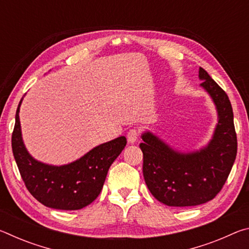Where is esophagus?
I'll list each match as a JSON object with an SVG mask.
<instances>
[{"label":"esophagus","instance_id":"esophagus-1","mask_svg":"<svg viewBox=\"0 0 249 249\" xmlns=\"http://www.w3.org/2000/svg\"><path fill=\"white\" fill-rule=\"evenodd\" d=\"M138 136H140V130L137 128H130L127 133V141L130 144H134L137 141Z\"/></svg>","mask_w":249,"mask_h":249}]
</instances>
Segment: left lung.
<instances>
[{
  "label": "left lung",
  "instance_id": "left-lung-1",
  "mask_svg": "<svg viewBox=\"0 0 249 249\" xmlns=\"http://www.w3.org/2000/svg\"><path fill=\"white\" fill-rule=\"evenodd\" d=\"M199 78L200 86L217 111V124L208 145L200 150L181 153L153 133L142 135L145 182L151 195L168 206H195L214 199L229 178L237 154L229 96L201 67Z\"/></svg>",
  "mask_w": 249,
  "mask_h": 249
}]
</instances>
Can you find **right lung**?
<instances>
[{"instance_id":"1","label":"right lung","mask_w":249,"mask_h":249,"mask_svg":"<svg viewBox=\"0 0 249 249\" xmlns=\"http://www.w3.org/2000/svg\"><path fill=\"white\" fill-rule=\"evenodd\" d=\"M22 101L16 109L12 149L27 190L52 209L72 211L89 205L99 196L109 167L125 148V136L94 147L68 165L44 163L31 156L24 145L18 114Z\"/></svg>"}]
</instances>
